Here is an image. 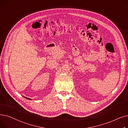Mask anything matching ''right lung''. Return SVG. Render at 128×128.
<instances>
[{
	"label": "right lung",
	"instance_id": "1",
	"mask_svg": "<svg viewBox=\"0 0 128 128\" xmlns=\"http://www.w3.org/2000/svg\"><path fill=\"white\" fill-rule=\"evenodd\" d=\"M25 98H27V99H28V100H31V99H30V98H26V97H24Z\"/></svg>",
	"mask_w": 128,
	"mask_h": 128
}]
</instances>
